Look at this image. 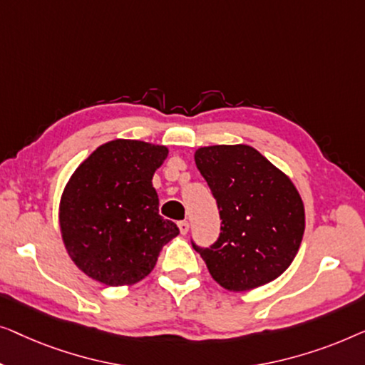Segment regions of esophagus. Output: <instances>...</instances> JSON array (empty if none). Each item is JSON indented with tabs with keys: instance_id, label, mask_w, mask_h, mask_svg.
<instances>
[{
	"instance_id": "34e87169",
	"label": "esophagus",
	"mask_w": 365,
	"mask_h": 365,
	"mask_svg": "<svg viewBox=\"0 0 365 365\" xmlns=\"http://www.w3.org/2000/svg\"><path fill=\"white\" fill-rule=\"evenodd\" d=\"M178 228H180L182 235H187L190 225H188V222H178Z\"/></svg>"
}]
</instances>
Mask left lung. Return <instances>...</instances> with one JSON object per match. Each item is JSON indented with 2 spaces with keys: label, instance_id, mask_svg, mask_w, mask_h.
<instances>
[{
  "label": "left lung",
  "instance_id": "left-lung-1",
  "mask_svg": "<svg viewBox=\"0 0 365 365\" xmlns=\"http://www.w3.org/2000/svg\"><path fill=\"white\" fill-rule=\"evenodd\" d=\"M195 163L222 218L217 243L193 245L212 278L233 292L274 281L289 268L304 235V203L296 185L245 143L200 147Z\"/></svg>",
  "mask_w": 365,
  "mask_h": 365
}]
</instances>
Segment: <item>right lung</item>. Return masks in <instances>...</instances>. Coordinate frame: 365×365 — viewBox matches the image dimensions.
<instances>
[{
  "mask_svg": "<svg viewBox=\"0 0 365 365\" xmlns=\"http://www.w3.org/2000/svg\"><path fill=\"white\" fill-rule=\"evenodd\" d=\"M168 148L115 138L76 168L59 202V230L69 258L106 286H130L150 274L158 255L178 236L158 215L153 173Z\"/></svg>",
  "mask_w": 365,
  "mask_h": 365,
  "instance_id": "right-lung-1",
  "label": "right lung"
}]
</instances>
